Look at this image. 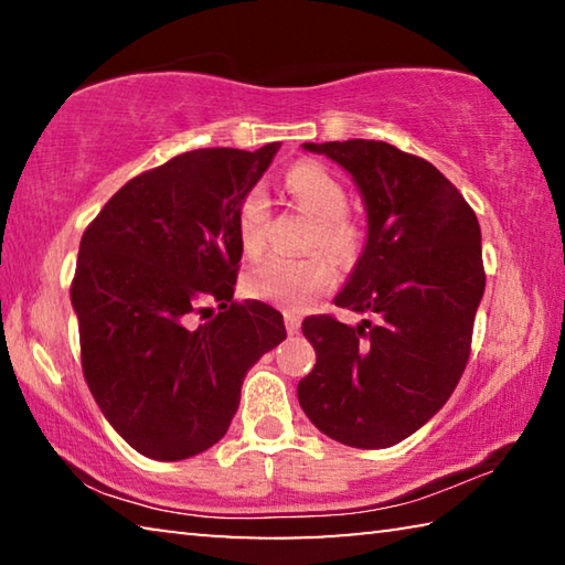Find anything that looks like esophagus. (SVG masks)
Wrapping results in <instances>:
<instances>
[{"label":"esophagus","mask_w":565,"mask_h":565,"mask_svg":"<svg viewBox=\"0 0 565 565\" xmlns=\"http://www.w3.org/2000/svg\"><path fill=\"white\" fill-rule=\"evenodd\" d=\"M284 323H286V331H289V333H299V329H301V319L291 311L284 313Z\"/></svg>","instance_id":"esophagus-1"}]
</instances>
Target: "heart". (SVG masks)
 I'll return each mask as SVG.
<instances>
[{"instance_id":"1","label":"heart","mask_w":565,"mask_h":565,"mask_svg":"<svg viewBox=\"0 0 565 565\" xmlns=\"http://www.w3.org/2000/svg\"><path fill=\"white\" fill-rule=\"evenodd\" d=\"M286 191L303 212L317 218V232L311 246L327 252L331 259L349 262L359 252V226L349 214V191L341 179L317 161L286 171ZM271 222V204L262 186L248 189L236 209V236L248 256L259 254L266 244ZM333 269L329 262L311 256V259H289V256H269L254 269H248L244 289L252 299L284 306L289 311H303L327 294L333 286Z\"/></svg>"}]
</instances>
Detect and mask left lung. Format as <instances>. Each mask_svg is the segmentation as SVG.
<instances>
[{
	"label": "left lung",
	"mask_w": 565,
	"mask_h": 565,
	"mask_svg": "<svg viewBox=\"0 0 565 565\" xmlns=\"http://www.w3.org/2000/svg\"><path fill=\"white\" fill-rule=\"evenodd\" d=\"M303 149L337 161L361 191L366 246L333 301L376 321L306 319L317 366L296 394L333 441L394 446L446 404L466 369L486 289L481 226L441 171L386 141H309Z\"/></svg>",
	"instance_id": "obj_1"
}]
</instances>
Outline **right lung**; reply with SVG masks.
Instances as JSON below:
<instances>
[{"mask_svg": "<svg viewBox=\"0 0 565 565\" xmlns=\"http://www.w3.org/2000/svg\"><path fill=\"white\" fill-rule=\"evenodd\" d=\"M279 145L196 149L129 179L79 244L72 306L87 386L124 441L181 461L226 434L246 371L286 339L264 301H234L236 209ZM220 301L216 318L190 313Z\"/></svg>", "mask_w": 565, "mask_h": 565, "instance_id": "1", "label": "right lung"}]
</instances>
